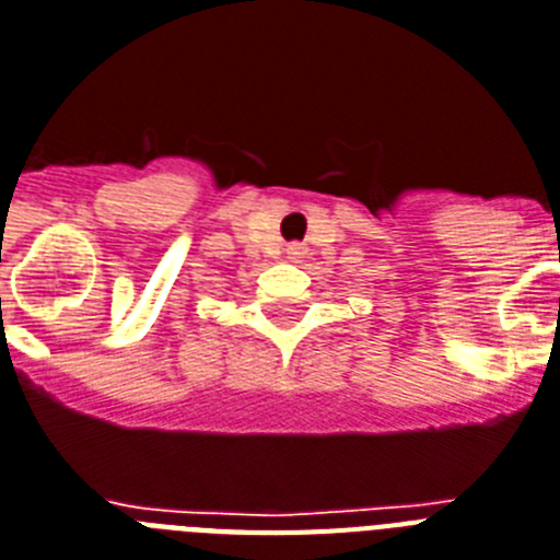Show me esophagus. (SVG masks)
<instances>
[{"label": "esophagus", "instance_id": "1", "mask_svg": "<svg viewBox=\"0 0 560 560\" xmlns=\"http://www.w3.org/2000/svg\"><path fill=\"white\" fill-rule=\"evenodd\" d=\"M290 253H293V256H302V247H290Z\"/></svg>", "mask_w": 560, "mask_h": 560}]
</instances>
